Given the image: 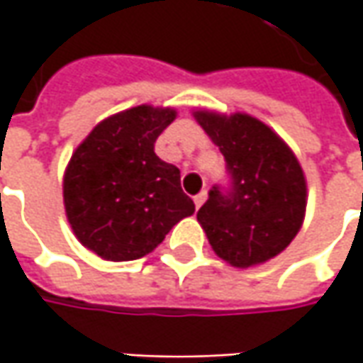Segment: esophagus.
I'll list each match as a JSON object with an SVG mask.
<instances>
[{"mask_svg":"<svg viewBox=\"0 0 363 363\" xmlns=\"http://www.w3.org/2000/svg\"><path fill=\"white\" fill-rule=\"evenodd\" d=\"M206 198H208V191L206 189H202L196 198H194V203H196V208H200L203 202H206Z\"/></svg>","mask_w":363,"mask_h":363,"instance_id":"esophagus-1","label":"esophagus"}]
</instances>
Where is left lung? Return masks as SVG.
I'll list each match as a JSON object with an SVG mask.
<instances>
[{
  "instance_id": "1",
  "label": "left lung",
  "mask_w": 363,
  "mask_h": 363,
  "mask_svg": "<svg viewBox=\"0 0 363 363\" xmlns=\"http://www.w3.org/2000/svg\"><path fill=\"white\" fill-rule=\"evenodd\" d=\"M194 119L222 151L232 189L214 188L198 210L212 250L232 267L248 269L281 255L305 220L307 179L293 149L246 113L194 111Z\"/></svg>"
}]
</instances>
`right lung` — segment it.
<instances>
[{"label":"right lung","mask_w":363,"mask_h":363,"mask_svg":"<svg viewBox=\"0 0 363 363\" xmlns=\"http://www.w3.org/2000/svg\"><path fill=\"white\" fill-rule=\"evenodd\" d=\"M177 117L172 106L139 105L103 119L74 149L62 182L64 210L84 248L125 262L153 252L196 212L179 169L155 155Z\"/></svg>","instance_id":"obj_1"}]
</instances>
